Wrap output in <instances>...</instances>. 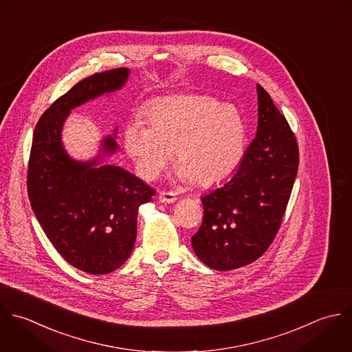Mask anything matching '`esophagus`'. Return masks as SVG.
<instances>
[{
  "instance_id": "obj_1",
  "label": "esophagus",
  "mask_w": 352,
  "mask_h": 352,
  "mask_svg": "<svg viewBox=\"0 0 352 352\" xmlns=\"http://www.w3.org/2000/svg\"><path fill=\"white\" fill-rule=\"evenodd\" d=\"M159 200L162 203L170 204V203H174L177 200V195L174 192H160L159 193Z\"/></svg>"
}]
</instances>
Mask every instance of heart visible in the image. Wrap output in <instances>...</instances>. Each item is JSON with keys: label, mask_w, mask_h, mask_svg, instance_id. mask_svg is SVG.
Instances as JSON below:
<instances>
[{"label": "heart", "mask_w": 352, "mask_h": 352, "mask_svg": "<svg viewBox=\"0 0 352 352\" xmlns=\"http://www.w3.org/2000/svg\"><path fill=\"white\" fill-rule=\"evenodd\" d=\"M149 126L129 122L123 131L127 153L137 173L152 181L175 160V177L212 186L228 179L241 164L248 130L243 113L232 104L207 96H170L145 111Z\"/></svg>", "instance_id": "b5f03b06"}]
</instances>
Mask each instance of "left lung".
Masks as SVG:
<instances>
[{
	"instance_id": "left-lung-1",
	"label": "left lung",
	"mask_w": 352,
	"mask_h": 352,
	"mask_svg": "<svg viewBox=\"0 0 352 352\" xmlns=\"http://www.w3.org/2000/svg\"><path fill=\"white\" fill-rule=\"evenodd\" d=\"M258 129L228 182L201 197L204 217L192 237L196 256L229 272L261 258L273 243L299 166V148L287 119L256 85Z\"/></svg>"
}]
</instances>
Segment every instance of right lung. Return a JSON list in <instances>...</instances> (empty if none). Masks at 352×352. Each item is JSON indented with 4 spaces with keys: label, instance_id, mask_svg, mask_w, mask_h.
Here are the masks:
<instances>
[{
    "label": "right lung",
    "instance_id": "add662e5",
    "mask_svg": "<svg viewBox=\"0 0 352 352\" xmlns=\"http://www.w3.org/2000/svg\"><path fill=\"white\" fill-rule=\"evenodd\" d=\"M129 68L94 74L58 97L39 118L31 145L27 192L31 208L56 251L89 274H108L130 256L137 237V214L155 190L127 170L104 163L119 151L118 127L102 137L89 160L68 155L63 127L69 112L120 90Z\"/></svg>",
    "mask_w": 352,
    "mask_h": 352
}]
</instances>
